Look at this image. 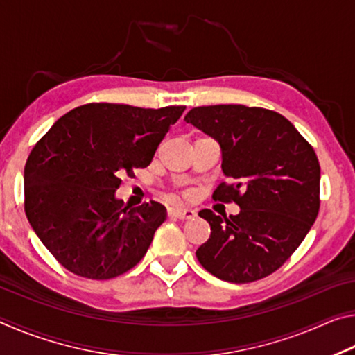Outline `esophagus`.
<instances>
[{"label":"esophagus","mask_w":355,"mask_h":355,"mask_svg":"<svg viewBox=\"0 0 355 355\" xmlns=\"http://www.w3.org/2000/svg\"><path fill=\"white\" fill-rule=\"evenodd\" d=\"M167 214L171 218H177V219H192L196 218V211L191 208H183V207H171L167 208Z\"/></svg>","instance_id":"esophagus-1"}]
</instances>
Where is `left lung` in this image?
I'll return each instance as SVG.
<instances>
[{"instance_id": "1", "label": "left lung", "mask_w": 355, "mask_h": 355, "mask_svg": "<svg viewBox=\"0 0 355 355\" xmlns=\"http://www.w3.org/2000/svg\"><path fill=\"white\" fill-rule=\"evenodd\" d=\"M218 141L222 172L213 199L235 202L236 216L202 209L211 235L197 249L203 268L232 284L266 277L291 257L320 211L315 150L279 112L244 105L199 106L184 116Z\"/></svg>"}]
</instances>
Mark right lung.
<instances>
[{
    "label": "right lung",
    "instance_id": "obj_1",
    "mask_svg": "<svg viewBox=\"0 0 355 355\" xmlns=\"http://www.w3.org/2000/svg\"><path fill=\"white\" fill-rule=\"evenodd\" d=\"M184 106L146 110L89 103L55 122L25 166V211L35 235L70 272L106 280L146 255L166 220L158 202L123 207L122 177L147 167Z\"/></svg>",
    "mask_w": 355,
    "mask_h": 355
}]
</instances>
